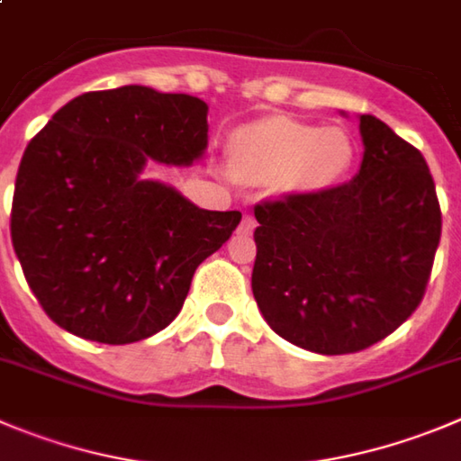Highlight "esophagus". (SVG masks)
I'll use <instances>...</instances> for the list:
<instances>
[{"label": "esophagus", "instance_id": "34e87169", "mask_svg": "<svg viewBox=\"0 0 461 461\" xmlns=\"http://www.w3.org/2000/svg\"><path fill=\"white\" fill-rule=\"evenodd\" d=\"M255 227H257L255 218H252V216H248V213H245V216H243V221H240V227H239V231H240V234H252V231H255Z\"/></svg>", "mask_w": 461, "mask_h": 461}]
</instances>
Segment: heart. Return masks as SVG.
Masks as SVG:
<instances>
[{
  "label": "heart",
  "mask_w": 461,
  "mask_h": 461,
  "mask_svg": "<svg viewBox=\"0 0 461 461\" xmlns=\"http://www.w3.org/2000/svg\"><path fill=\"white\" fill-rule=\"evenodd\" d=\"M234 177L275 184L298 193L334 186L352 163V145L339 127L318 129L289 118H268L240 127L230 140Z\"/></svg>",
  "instance_id": "obj_1"
}]
</instances>
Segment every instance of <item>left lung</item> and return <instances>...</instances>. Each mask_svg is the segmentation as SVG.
<instances>
[{"label":"left lung","instance_id":"1","mask_svg":"<svg viewBox=\"0 0 461 461\" xmlns=\"http://www.w3.org/2000/svg\"><path fill=\"white\" fill-rule=\"evenodd\" d=\"M352 182L255 206L252 294L275 334L318 355L371 348L420 304L441 239L423 154L375 115L359 118Z\"/></svg>","mask_w":461,"mask_h":461}]
</instances>
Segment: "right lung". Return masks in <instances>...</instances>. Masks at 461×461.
I'll list each match as a JSON object with an SVG mask.
<instances>
[{
	"label": "right lung",
	"mask_w": 461,
	"mask_h": 461,
	"mask_svg": "<svg viewBox=\"0 0 461 461\" xmlns=\"http://www.w3.org/2000/svg\"><path fill=\"white\" fill-rule=\"evenodd\" d=\"M197 97L122 86L84 93L24 149L11 240L47 316L88 341L122 346L167 328L195 268L221 250L240 211H206L161 182L149 158L191 166L206 149Z\"/></svg>",
	"instance_id": "obj_1"
}]
</instances>
